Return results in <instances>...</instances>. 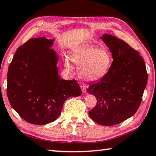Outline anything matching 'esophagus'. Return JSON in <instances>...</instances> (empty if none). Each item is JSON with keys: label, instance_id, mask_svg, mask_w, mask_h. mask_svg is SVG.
Returning <instances> with one entry per match:
<instances>
[{"label": "esophagus", "instance_id": "1", "mask_svg": "<svg viewBox=\"0 0 156 156\" xmlns=\"http://www.w3.org/2000/svg\"><path fill=\"white\" fill-rule=\"evenodd\" d=\"M81 91H82L83 93L86 92V86L84 85H81Z\"/></svg>", "mask_w": 156, "mask_h": 156}]
</instances>
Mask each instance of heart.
I'll list each match as a JSON object with an SVG mask.
<instances>
[{"instance_id":"1","label":"heart","mask_w":156,"mask_h":156,"mask_svg":"<svg viewBox=\"0 0 156 156\" xmlns=\"http://www.w3.org/2000/svg\"><path fill=\"white\" fill-rule=\"evenodd\" d=\"M70 60L78 67V75L82 80L95 81L101 80L108 73L111 68L113 58L106 49H99L93 46H86L73 51ZM66 66L72 68L68 59Z\"/></svg>"}]
</instances>
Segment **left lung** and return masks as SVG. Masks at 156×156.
Masks as SVG:
<instances>
[{
	"mask_svg": "<svg viewBox=\"0 0 156 156\" xmlns=\"http://www.w3.org/2000/svg\"><path fill=\"white\" fill-rule=\"evenodd\" d=\"M109 49L113 62L108 73L86 90L97 99L88 112L95 123L114 126L136 113L142 102L148 75L143 58L123 40L112 35L100 37Z\"/></svg>",
	"mask_w": 156,
	"mask_h": 156,
	"instance_id": "1",
	"label": "left lung"
}]
</instances>
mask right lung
I'll return each instance as SVG.
<instances>
[{"label": "right lung", "mask_w": 156, "mask_h": 156, "mask_svg": "<svg viewBox=\"0 0 156 156\" xmlns=\"http://www.w3.org/2000/svg\"><path fill=\"white\" fill-rule=\"evenodd\" d=\"M55 39L32 38L20 47L9 65L7 94L12 108L28 123L44 125L56 120L69 97L81 95L76 80L60 77Z\"/></svg>", "instance_id": "add662e5"}]
</instances>
